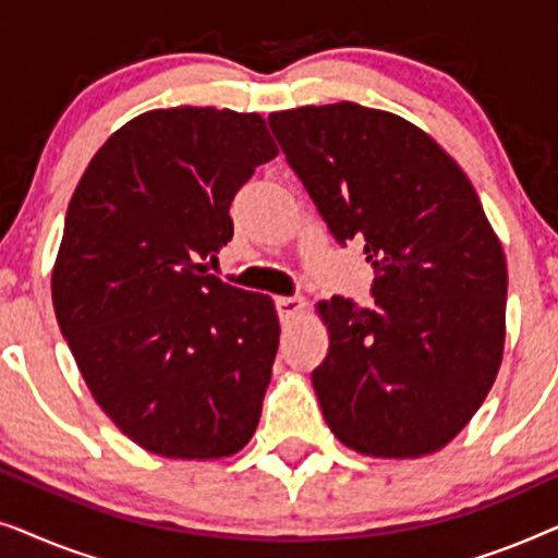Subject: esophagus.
Instances as JSON below:
<instances>
[{
  "mask_svg": "<svg viewBox=\"0 0 558 558\" xmlns=\"http://www.w3.org/2000/svg\"><path fill=\"white\" fill-rule=\"evenodd\" d=\"M274 307H277L281 323H289L304 307V300L302 296H274Z\"/></svg>",
  "mask_w": 558,
  "mask_h": 558,
  "instance_id": "obj_1",
  "label": "esophagus"
}]
</instances>
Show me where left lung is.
Instances as JSON below:
<instances>
[{
	"label": "left lung",
	"mask_w": 558,
	"mask_h": 558,
	"mask_svg": "<svg viewBox=\"0 0 558 558\" xmlns=\"http://www.w3.org/2000/svg\"><path fill=\"white\" fill-rule=\"evenodd\" d=\"M289 167L340 246L363 243L373 304H319L312 371L342 445L411 460L464 429L498 376L508 269L475 187L432 136L342 101L269 113Z\"/></svg>",
	"instance_id": "left-lung-1"
}]
</instances>
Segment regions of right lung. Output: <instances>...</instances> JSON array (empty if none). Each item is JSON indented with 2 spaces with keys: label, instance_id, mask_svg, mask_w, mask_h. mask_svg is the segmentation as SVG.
Segmentation results:
<instances>
[{
  "label": "right lung",
  "instance_id": "obj_1",
  "mask_svg": "<svg viewBox=\"0 0 558 558\" xmlns=\"http://www.w3.org/2000/svg\"><path fill=\"white\" fill-rule=\"evenodd\" d=\"M277 155L258 113L157 109L96 151L71 197L60 332L98 407L149 452L208 460L254 437L277 310L201 262L233 239L235 193Z\"/></svg>",
  "mask_w": 558,
  "mask_h": 558
}]
</instances>
